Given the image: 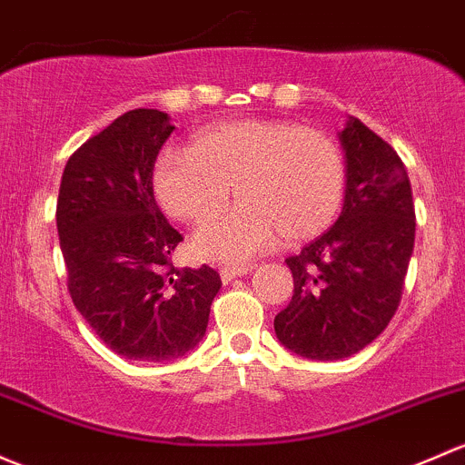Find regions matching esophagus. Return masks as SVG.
<instances>
[{"label":"esophagus","instance_id":"34e87169","mask_svg":"<svg viewBox=\"0 0 465 465\" xmlns=\"http://www.w3.org/2000/svg\"><path fill=\"white\" fill-rule=\"evenodd\" d=\"M252 270H253L252 265H224L220 267V278H223V282H232L236 281V278L245 276V273H249Z\"/></svg>","mask_w":465,"mask_h":465}]
</instances>
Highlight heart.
I'll use <instances>...</instances> for the list:
<instances>
[{
  "label": "heart",
  "mask_w": 465,
  "mask_h": 465,
  "mask_svg": "<svg viewBox=\"0 0 465 465\" xmlns=\"http://www.w3.org/2000/svg\"><path fill=\"white\" fill-rule=\"evenodd\" d=\"M195 236L200 256L245 261L281 233L287 242L325 232L339 213L345 164L334 140L285 120H238L200 131L189 151H164L153 167L155 198L169 216L204 224Z\"/></svg>",
  "instance_id": "heart-1"
}]
</instances>
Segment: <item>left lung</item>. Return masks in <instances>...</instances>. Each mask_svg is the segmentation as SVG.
<instances>
[{
  "label": "left lung",
  "mask_w": 465,
  "mask_h": 465,
  "mask_svg": "<svg viewBox=\"0 0 465 465\" xmlns=\"http://www.w3.org/2000/svg\"><path fill=\"white\" fill-rule=\"evenodd\" d=\"M345 200L322 236L287 258L290 305L273 319L278 341L298 356L339 361L370 345L397 312L414 249V203L399 153L350 117Z\"/></svg>",
  "instance_id": "obj_1"
}]
</instances>
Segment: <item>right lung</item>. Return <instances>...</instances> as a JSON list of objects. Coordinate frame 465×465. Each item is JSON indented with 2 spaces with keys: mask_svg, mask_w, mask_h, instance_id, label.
Here are the masks:
<instances>
[{
  "mask_svg": "<svg viewBox=\"0 0 465 465\" xmlns=\"http://www.w3.org/2000/svg\"><path fill=\"white\" fill-rule=\"evenodd\" d=\"M173 131L158 109L126 111L68 158L57 233L73 305L115 354L171 361L203 341L220 273L175 270L183 241L153 195V167Z\"/></svg>",
  "mask_w": 465,
  "mask_h": 465,
  "instance_id": "obj_1",
  "label": "right lung"
}]
</instances>
